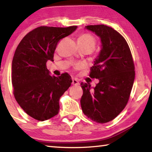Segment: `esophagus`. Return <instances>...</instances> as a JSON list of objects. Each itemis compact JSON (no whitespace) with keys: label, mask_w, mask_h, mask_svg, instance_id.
Masks as SVG:
<instances>
[{"label":"esophagus","mask_w":152,"mask_h":152,"mask_svg":"<svg viewBox=\"0 0 152 152\" xmlns=\"http://www.w3.org/2000/svg\"><path fill=\"white\" fill-rule=\"evenodd\" d=\"M72 85H79V82L76 79H73L72 80Z\"/></svg>","instance_id":"1"}]
</instances>
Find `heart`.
I'll return each mask as SVG.
<instances>
[{
  "label": "heart",
  "mask_w": 152,
  "mask_h": 152,
  "mask_svg": "<svg viewBox=\"0 0 152 152\" xmlns=\"http://www.w3.org/2000/svg\"><path fill=\"white\" fill-rule=\"evenodd\" d=\"M77 42L80 44L90 45L92 46L93 48H94V46L96 45V39H95V38L93 36L88 34V33H84V34L80 35L78 39H77Z\"/></svg>",
  "instance_id": "obj_1"
}]
</instances>
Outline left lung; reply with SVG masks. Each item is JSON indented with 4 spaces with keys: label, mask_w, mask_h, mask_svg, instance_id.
<instances>
[{
    "label": "left lung",
    "mask_w": 152,
    "mask_h": 152,
    "mask_svg": "<svg viewBox=\"0 0 152 152\" xmlns=\"http://www.w3.org/2000/svg\"><path fill=\"white\" fill-rule=\"evenodd\" d=\"M85 29L100 38L101 50L89 75L99 82L95 87L81 82L80 104L88 118L104 123L115 119L127 103L135 80L134 64L127 42L116 30L104 25Z\"/></svg>",
    "instance_id": "obj_1"
}]
</instances>
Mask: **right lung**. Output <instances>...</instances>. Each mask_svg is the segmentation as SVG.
<instances>
[{
  "label": "right lung",
  "mask_w": 152,
  "mask_h": 152,
  "mask_svg": "<svg viewBox=\"0 0 152 152\" xmlns=\"http://www.w3.org/2000/svg\"><path fill=\"white\" fill-rule=\"evenodd\" d=\"M77 27H37L28 33L17 46L11 67L14 96L24 111L35 119L43 121L57 115L59 100L72 82L66 73L51 76L46 62L53 61L59 41Z\"/></svg>",
  "instance_id": "1"
}]
</instances>
